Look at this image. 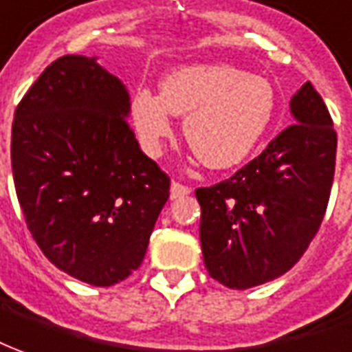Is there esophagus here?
<instances>
[{
  "mask_svg": "<svg viewBox=\"0 0 352 352\" xmlns=\"http://www.w3.org/2000/svg\"><path fill=\"white\" fill-rule=\"evenodd\" d=\"M190 188L188 186H184L180 182H172L170 186V199H180L184 195H188L190 193Z\"/></svg>",
  "mask_w": 352,
  "mask_h": 352,
  "instance_id": "34e87169",
  "label": "esophagus"
}]
</instances>
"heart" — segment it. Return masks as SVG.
Returning a JSON list of instances; mask_svg holds the SVG:
<instances>
[{
  "mask_svg": "<svg viewBox=\"0 0 352 352\" xmlns=\"http://www.w3.org/2000/svg\"><path fill=\"white\" fill-rule=\"evenodd\" d=\"M276 111L272 84L228 65H190L161 82V94L138 89L132 122L144 151L159 157L184 118V138L205 166L234 168L245 161L270 128Z\"/></svg>",
  "mask_w": 352,
  "mask_h": 352,
  "instance_id": "1",
  "label": "heart"
}]
</instances>
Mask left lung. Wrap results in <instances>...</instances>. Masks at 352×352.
Here are the masks:
<instances>
[{"mask_svg": "<svg viewBox=\"0 0 352 352\" xmlns=\"http://www.w3.org/2000/svg\"><path fill=\"white\" fill-rule=\"evenodd\" d=\"M293 124L232 178L195 190L210 278L249 289L280 278L302 256L326 214L338 134L307 82L292 98Z\"/></svg>", "mask_w": 352, "mask_h": 352, "instance_id": "1", "label": "left lung"}]
</instances>
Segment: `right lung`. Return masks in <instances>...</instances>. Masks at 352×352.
Wrapping results in <instances>:
<instances>
[{
    "label": "right lung",
    "mask_w": 352,
    "mask_h": 352,
    "mask_svg": "<svg viewBox=\"0 0 352 352\" xmlns=\"http://www.w3.org/2000/svg\"><path fill=\"white\" fill-rule=\"evenodd\" d=\"M130 96L96 57L53 60L14 111L11 166L42 253L109 287L140 268L170 178L130 130Z\"/></svg>",
    "instance_id": "1"
}]
</instances>
